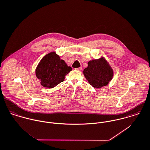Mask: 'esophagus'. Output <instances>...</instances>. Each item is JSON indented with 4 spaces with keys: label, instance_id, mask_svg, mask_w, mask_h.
<instances>
[{
    "label": "esophagus",
    "instance_id": "1",
    "mask_svg": "<svg viewBox=\"0 0 150 150\" xmlns=\"http://www.w3.org/2000/svg\"><path fill=\"white\" fill-rule=\"evenodd\" d=\"M82 69H83V67H79V68L76 69V70H78V71H80V70H82Z\"/></svg>",
    "mask_w": 150,
    "mask_h": 150
}]
</instances>
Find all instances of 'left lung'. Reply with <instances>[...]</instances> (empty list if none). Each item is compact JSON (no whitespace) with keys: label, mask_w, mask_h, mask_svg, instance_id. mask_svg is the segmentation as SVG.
<instances>
[{"label":"left lung","mask_w":150,"mask_h":150,"mask_svg":"<svg viewBox=\"0 0 150 150\" xmlns=\"http://www.w3.org/2000/svg\"><path fill=\"white\" fill-rule=\"evenodd\" d=\"M83 72L90 84L95 88L107 86L113 76L112 67L103 57L89 61L88 67Z\"/></svg>","instance_id":"8db88e82"}]
</instances>
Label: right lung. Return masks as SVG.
<instances>
[{
	"label": "right lung",
	"mask_w": 150,
	"mask_h": 150,
	"mask_svg": "<svg viewBox=\"0 0 150 150\" xmlns=\"http://www.w3.org/2000/svg\"><path fill=\"white\" fill-rule=\"evenodd\" d=\"M72 68L67 66L54 52L46 54L40 62L36 70L37 77L45 88H52L63 81Z\"/></svg>",
	"instance_id": "obj_1"
}]
</instances>
